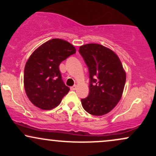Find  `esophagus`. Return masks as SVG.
Here are the masks:
<instances>
[{
	"instance_id": "obj_1",
	"label": "esophagus",
	"mask_w": 156,
	"mask_h": 156,
	"mask_svg": "<svg viewBox=\"0 0 156 156\" xmlns=\"http://www.w3.org/2000/svg\"><path fill=\"white\" fill-rule=\"evenodd\" d=\"M76 88H77L76 85H74V86H73V87H70V89H71V90H76Z\"/></svg>"
}]
</instances>
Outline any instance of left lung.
Masks as SVG:
<instances>
[{
    "mask_svg": "<svg viewBox=\"0 0 156 156\" xmlns=\"http://www.w3.org/2000/svg\"><path fill=\"white\" fill-rule=\"evenodd\" d=\"M79 53L88 67L89 94L81 99L84 110L94 116L110 112L120 101L126 74L117 55L99 44L80 46Z\"/></svg>",
    "mask_w": 156,
    "mask_h": 156,
    "instance_id": "1",
    "label": "left lung"
}]
</instances>
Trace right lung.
Returning a JSON list of instances; mask_svg holds the SVG:
<instances>
[{
	"instance_id": "add662e5",
	"label": "right lung",
	"mask_w": 156,
	"mask_h": 156,
	"mask_svg": "<svg viewBox=\"0 0 156 156\" xmlns=\"http://www.w3.org/2000/svg\"><path fill=\"white\" fill-rule=\"evenodd\" d=\"M76 52L73 44L61 39H51L33 52L25 66L24 87L34 105L51 110L60 104L69 88L64 84L58 67Z\"/></svg>"
}]
</instances>
